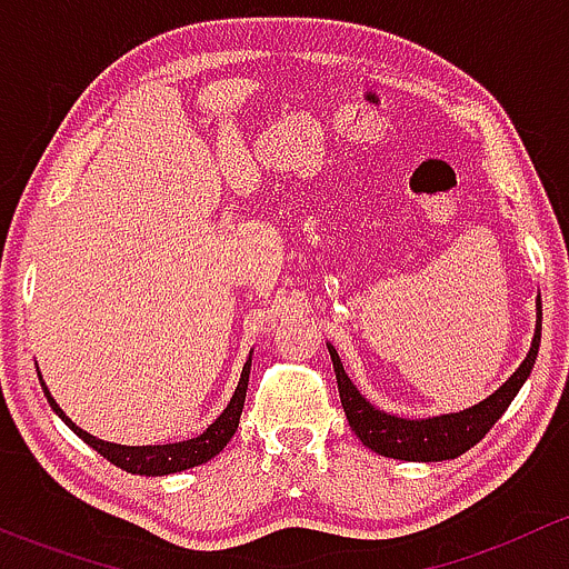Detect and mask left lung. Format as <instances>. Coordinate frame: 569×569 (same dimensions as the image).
<instances>
[{
  "instance_id": "1",
  "label": "left lung",
  "mask_w": 569,
  "mask_h": 569,
  "mask_svg": "<svg viewBox=\"0 0 569 569\" xmlns=\"http://www.w3.org/2000/svg\"><path fill=\"white\" fill-rule=\"evenodd\" d=\"M539 338H542V302L537 300V327H533L531 349L523 363L515 369V375L496 393L481 399L479 405L460 412H443V416L429 418H399L375 407L355 388V382L349 380L332 343H327V352H330L332 369H336L341 407L347 412V421L352 427V432L360 438V443L369 446L377 455L391 457V460L443 462L455 460V457L473 449L490 432L492 423L507 412V407L512 405V399L523 388V382L529 380L533 360H537L539 352Z\"/></svg>"
}]
</instances>
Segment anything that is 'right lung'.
<instances>
[{"mask_svg": "<svg viewBox=\"0 0 569 569\" xmlns=\"http://www.w3.org/2000/svg\"><path fill=\"white\" fill-rule=\"evenodd\" d=\"M250 363H252V352H250L248 363H244L242 377H239V386H237V391H233L231 401H228V407L214 418V421L209 423V427L203 429V432L198 435V438L181 440V443H164V446H120V443H107V440L93 438V435L84 432V429H79L77 423H73L71 418L60 410V405H57L54 396L49 393L46 382H40V386H43V393H46V399H49L51 410H54L57 416L68 423V429H73V432H77L79 438L90 446V449L99 451V455L107 457L109 462L118 465V468H123L126 473L170 476V473H181V470H187V468H194V465L209 462L211 457H217L222 449H226L228 440H231L233 432H237L239 416H242L244 396H248V382H250Z\"/></svg>", "mask_w": 569, "mask_h": 569, "instance_id": "obj_1", "label": "right lung"}]
</instances>
